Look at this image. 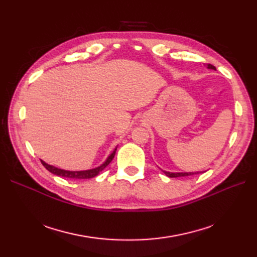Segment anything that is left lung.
Segmentation results:
<instances>
[{"label": "left lung", "mask_w": 257, "mask_h": 257, "mask_svg": "<svg viewBox=\"0 0 257 257\" xmlns=\"http://www.w3.org/2000/svg\"><path fill=\"white\" fill-rule=\"evenodd\" d=\"M207 68L209 69H214L215 71V67L211 64H208L207 65ZM163 173H164L167 177L169 178H178V177H186V176H193L195 174H198V173H169V172H166V170H162Z\"/></svg>", "instance_id": "left-lung-1"}]
</instances>
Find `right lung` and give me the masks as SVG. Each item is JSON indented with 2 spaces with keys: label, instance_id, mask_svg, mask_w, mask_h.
I'll use <instances>...</instances> for the list:
<instances>
[{
  "label": "right lung",
  "instance_id": "obj_1",
  "mask_svg": "<svg viewBox=\"0 0 257 257\" xmlns=\"http://www.w3.org/2000/svg\"><path fill=\"white\" fill-rule=\"evenodd\" d=\"M115 151H116V148L112 151V153L109 155V157L107 158V160L103 163L102 165L98 166V167L93 168V169H88V170H77V172H72V170H65V169L58 168L56 166L49 165V164H47V163L42 161V160H41V162H42V164L44 165V167L46 169L49 170V172L52 173L53 175H57L59 177L69 178V179H90V178H93V177L97 176L100 172H102V170H104V168L106 166L109 165V163L114 158Z\"/></svg>",
  "mask_w": 257,
  "mask_h": 257
}]
</instances>
